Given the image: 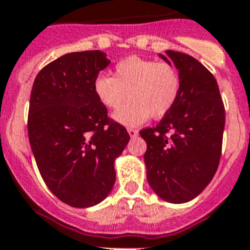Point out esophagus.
<instances>
[{
    "mask_svg": "<svg viewBox=\"0 0 250 250\" xmlns=\"http://www.w3.org/2000/svg\"><path fill=\"white\" fill-rule=\"evenodd\" d=\"M128 133H129V136L133 138V137H136V136H137L138 131H137V129H134V128H128Z\"/></svg>",
    "mask_w": 250,
    "mask_h": 250,
    "instance_id": "esophagus-1",
    "label": "esophagus"
}]
</instances>
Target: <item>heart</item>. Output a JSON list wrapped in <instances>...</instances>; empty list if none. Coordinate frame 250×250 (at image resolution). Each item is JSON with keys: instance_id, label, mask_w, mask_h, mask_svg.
Returning a JSON list of instances; mask_svg holds the SVG:
<instances>
[{"instance_id": "b5f03b06", "label": "heart", "mask_w": 250, "mask_h": 250, "mask_svg": "<svg viewBox=\"0 0 250 250\" xmlns=\"http://www.w3.org/2000/svg\"><path fill=\"white\" fill-rule=\"evenodd\" d=\"M93 92L102 105L116 110L114 119L125 127H136L149 117L162 118L181 93V77L168 62L128 56L116 64L113 77L101 74L93 80Z\"/></svg>"}]
</instances>
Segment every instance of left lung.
<instances>
[{
	"label": "left lung",
	"mask_w": 250,
	"mask_h": 250,
	"mask_svg": "<svg viewBox=\"0 0 250 250\" xmlns=\"http://www.w3.org/2000/svg\"><path fill=\"white\" fill-rule=\"evenodd\" d=\"M160 58L176 66L181 93L156 127L140 132L146 141L147 181L158 196L173 204L200 194L218 170L225 125L224 103L215 78L188 54L167 50Z\"/></svg>",
	"instance_id": "obj_1"
}]
</instances>
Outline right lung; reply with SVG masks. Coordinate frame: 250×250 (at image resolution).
<instances>
[{"instance_id": "add662e5", "label": "right lung", "mask_w": 250, "mask_h": 250, "mask_svg": "<svg viewBox=\"0 0 250 250\" xmlns=\"http://www.w3.org/2000/svg\"><path fill=\"white\" fill-rule=\"evenodd\" d=\"M109 62L99 50L65 54L41 69L32 85V153L49 190L74 208L97 205L109 195L114 160L129 141L93 92V80Z\"/></svg>"}]
</instances>
